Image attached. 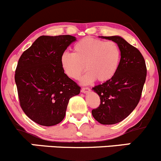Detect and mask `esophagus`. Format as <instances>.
Returning <instances> with one entry per match:
<instances>
[{
    "mask_svg": "<svg viewBox=\"0 0 161 161\" xmlns=\"http://www.w3.org/2000/svg\"><path fill=\"white\" fill-rule=\"evenodd\" d=\"M90 91L91 89L89 87H83V88H81V92L82 93H88Z\"/></svg>",
    "mask_w": 161,
    "mask_h": 161,
    "instance_id": "1",
    "label": "esophagus"
}]
</instances>
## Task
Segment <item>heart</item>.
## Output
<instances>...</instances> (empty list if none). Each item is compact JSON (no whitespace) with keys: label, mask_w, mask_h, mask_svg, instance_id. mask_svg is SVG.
<instances>
[{"label":"heart","mask_w":161,"mask_h":161,"mask_svg":"<svg viewBox=\"0 0 161 161\" xmlns=\"http://www.w3.org/2000/svg\"><path fill=\"white\" fill-rule=\"evenodd\" d=\"M120 49L114 41L85 37L76 43L74 52H64L60 58L63 72L69 78L77 80L85 69L87 72L81 78V84H90L98 80H110L118 69Z\"/></svg>","instance_id":"1"}]
</instances>
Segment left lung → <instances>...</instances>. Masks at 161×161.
Listing matches in <instances>:
<instances>
[{
	"label": "left lung",
	"mask_w": 161,
	"mask_h": 161,
	"mask_svg": "<svg viewBox=\"0 0 161 161\" xmlns=\"http://www.w3.org/2000/svg\"><path fill=\"white\" fill-rule=\"evenodd\" d=\"M99 37L118 44L120 60L110 80L92 87L99 95L101 103L92 114L102 125H114L126 118L138 105L146 81V63L141 52L121 36Z\"/></svg>",
	"instance_id": "obj_1"
}]
</instances>
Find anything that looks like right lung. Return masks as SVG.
I'll use <instances>...</instances> for the list:
<instances>
[{
    "label": "right lung",
    "instance_id": "obj_1",
    "mask_svg": "<svg viewBox=\"0 0 161 161\" xmlns=\"http://www.w3.org/2000/svg\"><path fill=\"white\" fill-rule=\"evenodd\" d=\"M70 35L41 36L22 54L15 80L20 106L26 115L42 126L64 119L70 98L80 87L63 72L60 58L71 43Z\"/></svg>",
    "mask_w": 161,
    "mask_h": 161
}]
</instances>
